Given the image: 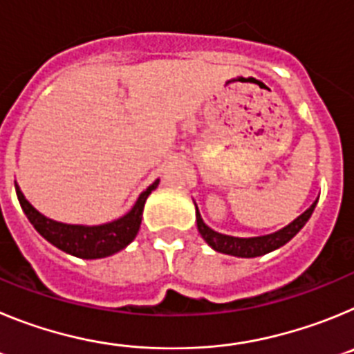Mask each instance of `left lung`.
Here are the masks:
<instances>
[{
    "instance_id": "left-lung-1",
    "label": "left lung",
    "mask_w": 354,
    "mask_h": 354,
    "mask_svg": "<svg viewBox=\"0 0 354 354\" xmlns=\"http://www.w3.org/2000/svg\"><path fill=\"white\" fill-rule=\"evenodd\" d=\"M315 205H317V200L310 207L306 209L303 214H299L294 221H290L287 227L280 228L277 232L268 234V236H259V237H234L227 236V234H220L212 230L211 227L204 223L202 216H200L198 207H196V227H198L200 236L204 237V241L211 246L212 250L220 253H227V255H234V257H243V259H253L261 257L266 253L278 250L280 246H283L286 243H289L296 234L305 227V223L310 220L312 212H314Z\"/></svg>"
}]
</instances>
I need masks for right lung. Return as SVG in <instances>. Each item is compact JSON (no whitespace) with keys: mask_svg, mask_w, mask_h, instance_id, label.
<instances>
[{"mask_svg":"<svg viewBox=\"0 0 354 354\" xmlns=\"http://www.w3.org/2000/svg\"><path fill=\"white\" fill-rule=\"evenodd\" d=\"M158 184L159 179L150 184L138 196L136 204L131 207L129 212L102 225H72L51 220L28 202L17 183H15V193H17L19 204L23 207L24 214L28 216L30 223L53 246L80 259H104L126 248L136 237L140 225H142L143 205H145L147 196L154 192Z\"/></svg>","mask_w":354,"mask_h":354,"instance_id":"add662e5","label":"right lung"}]
</instances>
